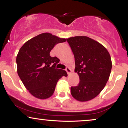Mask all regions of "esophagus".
Segmentation results:
<instances>
[{
	"label": "esophagus",
	"instance_id": "obj_1",
	"mask_svg": "<svg viewBox=\"0 0 128 128\" xmlns=\"http://www.w3.org/2000/svg\"><path fill=\"white\" fill-rule=\"evenodd\" d=\"M66 71L67 72V74H70V73H71V69H70V68H69V67H66Z\"/></svg>",
	"mask_w": 128,
	"mask_h": 128
}]
</instances>
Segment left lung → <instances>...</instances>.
<instances>
[{
	"instance_id": "left-lung-1",
	"label": "left lung",
	"mask_w": 128,
	"mask_h": 128,
	"mask_svg": "<svg viewBox=\"0 0 128 128\" xmlns=\"http://www.w3.org/2000/svg\"><path fill=\"white\" fill-rule=\"evenodd\" d=\"M73 53L74 72L79 76L78 86H71V94L80 102L98 96L109 79L112 62L106 48L90 38L76 36L66 39Z\"/></svg>"
}]
</instances>
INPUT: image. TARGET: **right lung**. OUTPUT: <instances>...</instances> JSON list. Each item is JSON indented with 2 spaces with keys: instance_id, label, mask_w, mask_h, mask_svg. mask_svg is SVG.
Here are the masks:
<instances>
[{
  "instance_id": "obj_1",
  "label": "right lung",
  "mask_w": 128,
  "mask_h": 128,
  "mask_svg": "<svg viewBox=\"0 0 128 128\" xmlns=\"http://www.w3.org/2000/svg\"><path fill=\"white\" fill-rule=\"evenodd\" d=\"M65 42V38L46 32L29 40L19 50L17 73L26 89L38 99L50 98L58 80L67 76L65 70L55 68L60 60L50 55L56 44Z\"/></svg>"
}]
</instances>
